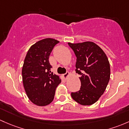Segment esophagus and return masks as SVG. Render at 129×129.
<instances>
[{
	"instance_id": "esophagus-1",
	"label": "esophagus",
	"mask_w": 129,
	"mask_h": 129,
	"mask_svg": "<svg viewBox=\"0 0 129 129\" xmlns=\"http://www.w3.org/2000/svg\"><path fill=\"white\" fill-rule=\"evenodd\" d=\"M69 75H70V73L68 72H66V74H63V78H64V79L67 80V78H68V77H69Z\"/></svg>"
}]
</instances>
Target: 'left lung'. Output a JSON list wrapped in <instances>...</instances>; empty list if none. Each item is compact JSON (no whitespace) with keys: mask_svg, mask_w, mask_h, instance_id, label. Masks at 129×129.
<instances>
[{"mask_svg":"<svg viewBox=\"0 0 129 129\" xmlns=\"http://www.w3.org/2000/svg\"><path fill=\"white\" fill-rule=\"evenodd\" d=\"M77 57L76 73L80 75L81 88L72 98L83 106L95 103L104 93L110 79V65L102 49L93 42L69 43Z\"/></svg>","mask_w":129,"mask_h":129,"instance_id":"8db88e82","label":"left lung"}]
</instances>
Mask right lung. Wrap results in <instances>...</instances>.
I'll return each instance as SVG.
<instances>
[{"label":"right lung","instance_id":"right-lung-1","mask_svg":"<svg viewBox=\"0 0 129 129\" xmlns=\"http://www.w3.org/2000/svg\"><path fill=\"white\" fill-rule=\"evenodd\" d=\"M59 41L46 38L36 42L28 50L22 67V80L28 98L33 104L44 106L53 101L59 75L51 72L49 55Z\"/></svg>","mask_w":129,"mask_h":129}]
</instances>
